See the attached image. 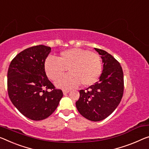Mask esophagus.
<instances>
[{
  "instance_id": "obj_1",
  "label": "esophagus",
  "mask_w": 149,
  "mask_h": 149,
  "mask_svg": "<svg viewBox=\"0 0 149 149\" xmlns=\"http://www.w3.org/2000/svg\"><path fill=\"white\" fill-rule=\"evenodd\" d=\"M69 90H66V89H65V90H63V94H64V95H66V94H67V93H69Z\"/></svg>"
}]
</instances>
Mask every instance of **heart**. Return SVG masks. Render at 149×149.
Masks as SVG:
<instances>
[{
	"instance_id": "1",
	"label": "heart",
	"mask_w": 149,
	"mask_h": 149,
	"mask_svg": "<svg viewBox=\"0 0 149 149\" xmlns=\"http://www.w3.org/2000/svg\"><path fill=\"white\" fill-rule=\"evenodd\" d=\"M67 68L70 73L57 80V87L74 88L81 83L88 86L98 81L102 71V61L96 52L71 48L61 52L58 58L48 57L44 65L46 74L52 81L58 79Z\"/></svg>"
}]
</instances>
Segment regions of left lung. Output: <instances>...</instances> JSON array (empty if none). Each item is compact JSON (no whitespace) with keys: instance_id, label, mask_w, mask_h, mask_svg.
Masks as SVG:
<instances>
[{"instance_id":"1","label":"left lung","mask_w":149,"mask_h":149,"mask_svg":"<svg viewBox=\"0 0 149 149\" xmlns=\"http://www.w3.org/2000/svg\"><path fill=\"white\" fill-rule=\"evenodd\" d=\"M95 49L103 63L102 74L94 85L79 91L76 107L82 116L97 122L108 117L119 104L124 91V76L120 63L111 54Z\"/></svg>"}]
</instances>
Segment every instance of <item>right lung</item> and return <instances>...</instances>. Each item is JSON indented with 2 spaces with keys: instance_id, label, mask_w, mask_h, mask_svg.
I'll list each match as a JSON object with an SVG mask.
<instances>
[{
  "instance_id": "1",
  "label": "right lung",
  "mask_w": 149,
  "mask_h": 149,
  "mask_svg": "<svg viewBox=\"0 0 149 149\" xmlns=\"http://www.w3.org/2000/svg\"><path fill=\"white\" fill-rule=\"evenodd\" d=\"M51 48L38 45L20 52L11 61L7 73L9 98L16 108L33 120L52 114L63 97L47 77L44 65Z\"/></svg>"
}]
</instances>
